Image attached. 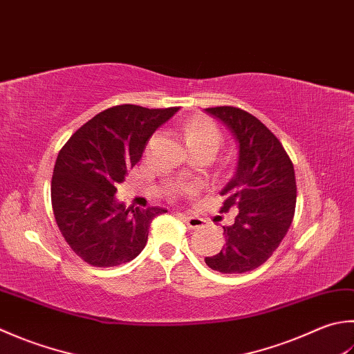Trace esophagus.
Listing matches in <instances>:
<instances>
[{"label":"esophagus","mask_w":354,"mask_h":354,"mask_svg":"<svg viewBox=\"0 0 354 354\" xmlns=\"http://www.w3.org/2000/svg\"><path fill=\"white\" fill-rule=\"evenodd\" d=\"M183 219L185 221L187 227L189 228H201L205 225V219L199 218V216H193V214H189V213H184Z\"/></svg>","instance_id":"esophagus-1"}]
</instances>
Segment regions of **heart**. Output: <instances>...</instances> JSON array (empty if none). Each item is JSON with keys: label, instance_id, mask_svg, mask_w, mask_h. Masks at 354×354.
Instances as JSON below:
<instances>
[{"label": "heart", "instance_id": "obj_1", "mask_svg": "<svg viewBox=\"0 0 354 354\" xmlns=\"http://www.w3.org/2000/svg\"><path fill=\"white\" fill-rule=\"evenodd\" d=\"M184 140L192 150H212L213 153L223 142V133L212 120L205 116H193L183 126Z\"/></svg>", "mask_w": 354, "mask_h": 354}]
</instances>
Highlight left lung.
I'll use <instances>...</instances> for the list:
<instances>
[{"instance_id":"8db88e82","label":"left lung","mask_w":354,"mask_h":354,"mask_svg":"<svg viewBox=\"0 0 354 354\" xmlns=\"http://www.w3.org/2000/svg\"><path fill=\"white\" fill-rule=\"evenodd\" d=\"M224 121L239 144L234 175L221 195V212L239 209L234 224L224 227L225 245L205 264L221 273H245L273 254L286 236L296 209L293 162L266 124L239 107L205 109Z\"/></svg>"}]
</instances>
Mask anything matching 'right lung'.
Returning <instances> with one entry per match:
<instances>
[{
  "label": "right lung",
  "mask_w": 354,
  "mask_h": 354,
  "mask_svg": "<svg viewBox=\"0 0 354 354\" xmlns=\"http://www.w3.org/2000/svg\"><path fill=\"white\" fill-rule=\"evenodd\" d=\"M178 107L147 109L121 104L102 110L59 150L52 176L55 221L68 247L93 267L135 259L147 244L159 207L116 203V187L140 161L155 130Z\"/></svg>",
  "instance_id": "1"
}]
</instances>
